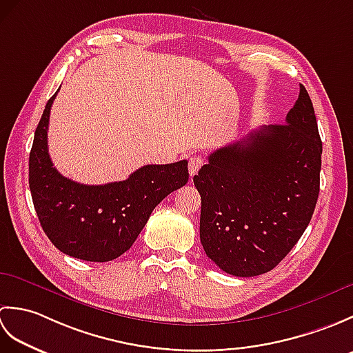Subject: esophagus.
<instances>
[{
    "instance_id": "esophagus-1",
    "label": "esophagus",
    "mask_w": 353,
    "mask_h": 353,
    "mask_svg": "<svg viewBox=\"0 0 353 353\" xmlns=\"http://www.w3.org/2000/svg\"><path fill=\"white\" fill-rule=\"evenodd\" d=\"M205 163V159L201 156H191L190 157V174L191 176H196L199 170L201 168V165Z\"/></svg>"
}]
</instances>
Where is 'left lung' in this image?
Returning <instances> with one entry per match:
<instances>
[{
	"label": "left lung",
	"instance_id": "1",
	"mask_svg": "<svg viewBox=\"0 0 353 353\" xmlns=\"http://www.w3.org/2000/svg\"><path fill=\"white\" fill-rule=\"evenodd\" d=\"M321 139L301 85L285 124H272L209 154L194 176L200 241L223 272L273 270L308 228L320 191Z\"/></svg>",
	"mask_w": 353,
	"mask_h": 353
}]
</instances>
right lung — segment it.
I'll return each instance as SVG.
<instances>
[{
    "instance_id": "obj_1",
    "label": "right lung",
    "mask_w": 353,
    "mask_h": 353,
    "mask_svg": "<svg viewBox=\"0 0 353 353\" xmlns=\"http://www.w3.org/2000/svg\"><path fill=\"white\" fill-rule=\"evenodd\" d=\"M48 100L36 127L28 161V183L45 235L72 258L108 262L138 238L161 201L188 182V162L145 165L123 182L83 185L59 172L48 154Z\"/></svg>"
}]
</instances>
